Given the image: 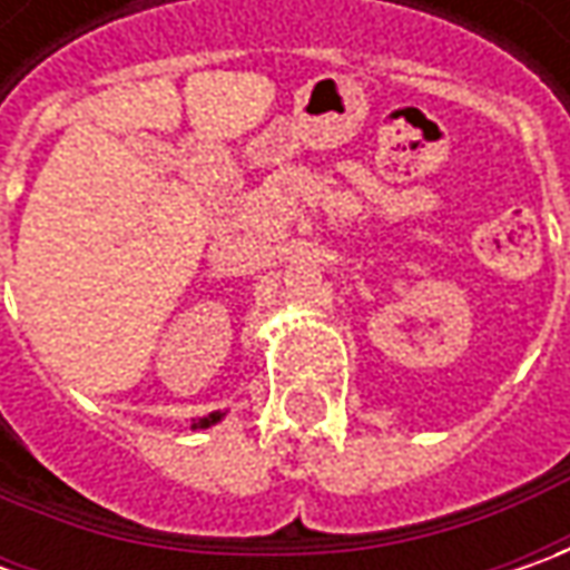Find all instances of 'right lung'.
<instances>
[{"instance_id": "obj_1", "label": "right lung", "mask_w": 570, "mask_h": 570, "mask_svg": "<svg viewBox=\"0 0 570 570\" xmlns=\"http://www.w3.org/2000/svg\"><path fill=\"white\" fill-rule=\"evenodd\" d=\"M218 419H222V412H212V415H206V419H199V422H196V425H193V428H208V425H215Z\"/></svg>"}]
</instances>
